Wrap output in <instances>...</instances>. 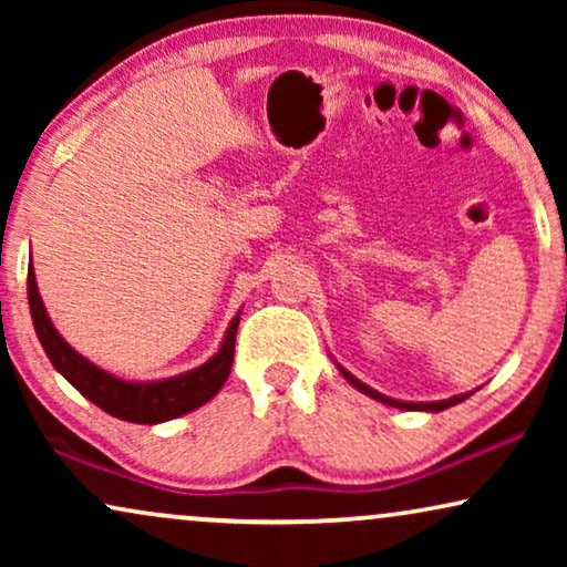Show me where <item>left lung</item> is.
Here are the masks:
<instances>
[{
	"mask_svg": "<svg viewBox=\"0 0 567 567\" xmlns=\"http://www.w3.org/2000/svg\"><path fill=\"white\" fill-rule=\"evenodd\" d=\"M336 367L340 369V374H343V377L348 379V384H353L355 390L363 392V394H369V398H374V400H379V402H384V405H392V408H400V410H421V413H441V410H446V408H452V405H460V402H464V400H467L470 394H472V392L454 394V398L439 400V402H405V400H394V398H386V394H382V392L371 390L369 384H363L361 379H355V377L351 374V371H346L343 367H340L338 361H336Z\"/></svg>",
	"mask_w": 567,
	"mask_h": 567,
	"instance_id": "8db88e82",
	"label": "left lung"
}]
</instances>
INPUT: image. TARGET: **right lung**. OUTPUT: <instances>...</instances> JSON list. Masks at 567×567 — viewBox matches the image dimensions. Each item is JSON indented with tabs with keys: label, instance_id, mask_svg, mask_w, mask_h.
I'll list each match as a JSON object with an SVG mask.
<instances>
[{
	"label": "right lung",
	"instance_id": "right-lung-1",
	"mask_svg": "<svg viewBox=\"0 0 567 567\" xmlns=\"http://www.w3.org/2000/svg\"><path fill=\"white\" fill-rule=\"evenodd\" d=\"M28 305L33 317L35 336L41 340L45 355H49L53 369L66 379L74 390H80L90 402H95L107 415L121 417L128 423H165L173 417H181L190 410L206 405L216 392L227 382L231 361H235V336L239 324V312L231 317L224 340L212 359L200 367L183 371L177 377L152 379V382H131L100 369L97 363L84 359L80 351H74L59 330L53 328L49 312H45L41 291L35 284L33 262L28 266Z\"/></svg>",
	"mask_w": 567,
	"mask_h": 567
}]
</instances>
